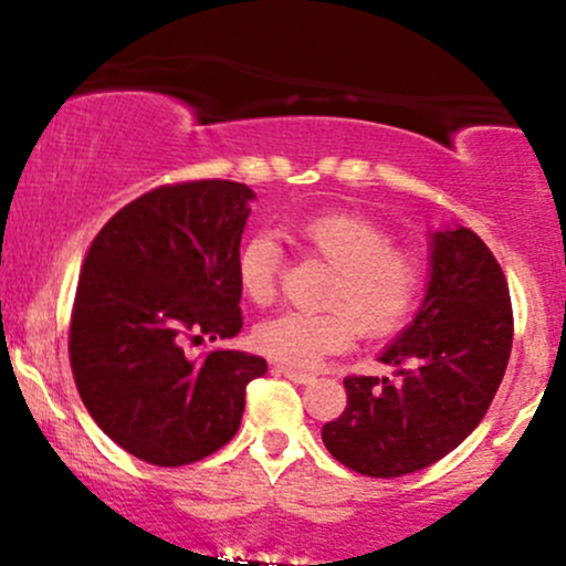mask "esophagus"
<instances>
[{"label":"esophagus","instance_id":"1","mask_svg":"<svg viewBox=\"0 0 566 566\" xmlns=\"http://www.w3.org/2000/svg\"><path fill=\"white\" fill-rule=\"evenodd\" d=\"M274 369L279 375H284V378H290L292 382H311V380H314V375H311V373H303V369H295V367H287V365H276Z\"/></svg>","mask_w":566,"mask_h":566}]
</instances>
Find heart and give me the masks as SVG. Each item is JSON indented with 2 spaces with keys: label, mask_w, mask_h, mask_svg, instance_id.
Masks as SVG:
<instances>
[{
  "label": "heart",
  "mask_w": 566,
  "mask_h": 566,
  "mask_svg": "<svg viewBox=\"0 0 566 566\" xmlns=\"http://www.w3.org/2000/svg\"><path fill=\"white\" fill-rule=\"evenodd\" d=\"M305 255L335 269L324 290V311H287L258 324L252 340L271 359L314 367L348 348L356 333L380 337L401 327L426 282V261L412 247L394 244L382 226L354 212H324L290 231ZM282 250L269 233L247 239L237 255L239 287L255 305L276 297Z\"/></svg>",
  "instance_id": "heart-1"
}]
</instances>
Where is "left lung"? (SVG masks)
I'll return each instance as SVG.
<instances>
[{"instance_id":"obj_1","label":"left lung","mask_w":566,"mask_h":566,"mask_svg":"<svg viewBox=\"0 0 566 566\" xmlns=\"http://www.w3.org/2000/svg\"><path fill=\"white\" fill-rule=\"evenodd\" d=\"M509 282L471 229L431 233V282L409 327L380 354L396 380L348 375V407L322 441L350 471L394 479L450 454L495 399L509 367Z\"/></svg>"}]
</instances>
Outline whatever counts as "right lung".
I'll return each instance as SVG.
<instances>
[{
    "instance_id": "add662e5",
    "label": "right lung",
    "mask_w": 566,
    "mask_h": 566,
    "mask_svg": "<svg viewBox=\"0 0 566 566\" xmlns=\"http://www.w3.org/2000/svg\"><path fill=\"white\" fill-rule=\"evenodd\" d=\"M250 199L233 180L159 186L122 207L82 263L69 327L76 391L106 437L151 465L229 444L247 382L269 369L244 350H184L242 329L237 255Z\"/></svg>"
}]
</instances>
